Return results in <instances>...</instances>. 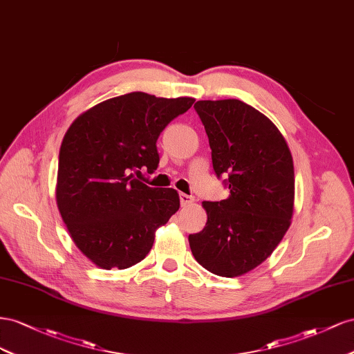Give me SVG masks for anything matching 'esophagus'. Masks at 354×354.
Listing matches in <instances>:
<instances>
[{
    "label": "esophagus",
    "mask_w": 354,
    "mask_h": 354,
    "mask_svg": "<svg viewBox=\"0 0 354 354\" xmlns=\"http://www.w3.org/2000/svg\"><path fill=\"white\" fill-rule=\"evenodd\" d=\"M179 200H180V205H183V206H188V205L193 203L194 197H193V196H188V194H185V193H180V194H179Z\"/></svg>",
    "instance_id": "obj_1"
}]
</instances>
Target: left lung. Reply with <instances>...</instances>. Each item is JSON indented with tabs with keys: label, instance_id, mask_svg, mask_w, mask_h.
<instances>
[{
	"label": "left lung",
	"instance_id": "8db88e82",
	"mask_svg": "<svg viewBox=\"0 0 354 354\" xmlns=\"http://www.w3.org/2000/svg\"><path fill=\"white\" fill-rule=\"evenodd\" d=\"M218 178L230 196L203 201L206 227L189 234L196 261L222 277L264 262L283 239L294 214V161L272 121L239 99L198 100Z\"/></svg>",
	"mask_w": 354,
	"mask_h": 354
}]
</instances>
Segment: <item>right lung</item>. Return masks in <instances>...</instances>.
I'll list each match as a JSON object with an SVG mask.
<instances>
[{"label": "right lung", "mask_w": 354, "mask_h": 354, "mask_svg": "<svg viewBox=\"0 0 354 354\" xmlns=\"http://www.w3.org/2000/svg\"><path fill=\"white\" fill-rule=\"evenodd\" d=\"M193 97L132 92L78 115L59 151L56 201L75 246L95 266L124 270L153 248L156 230L179 209L174 188L133 175L158 167L157 139Z\"/></svg>", "instance_id": "obj_1"}]
</instances>
